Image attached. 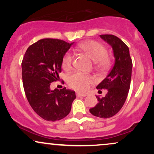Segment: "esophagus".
I'll return each mask as SVG.
<instances>
[{"mask_svg":"<svg viewBox=\"0 0 154 154\" xmlns=\"http://www.w3.org/2000/svg\"><path fill=\"white\" fill-rule=\"evenodd\" d=\"M77 97H85V96H87V94H84V93H77Z\"/></svg>","mask_w":154,"mask_h":154,"instance_id":"34e87169","label":"esophagus"}]
</instances>
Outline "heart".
Instances as JSON below:
<instances>
[{
	"label": "heart",
	"instance_id": "heart-1",
	"mask_svg": "<svg viewBox=\"0 0 154 154\" xmlns=\"http://www.w3.org/2000/svg\"><path fill=\"white\" fill-rule=\"evenodd\" d=\"M79 48L85 52L94 61L95 66L100 69L109 68L112 63V58L108 55V50L103 44L95 40H88L79 45ZM74 56L72 52L68 51L63 56L62 66L65 70L72 68ZM95 82L94 76L85 75L82 72H76L68 77V83L70 87L78 91L85 92L92 84Z\"/></svg>",
	"mask_w": 154,
	"mask_h": 154
}]
</instances>
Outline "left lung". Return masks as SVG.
Masks as SVG:
<instances>
[{"mask_svg": "<svg viewBox=\"0 0 154 154\" xmlns=\"http://www.w3.org/2000/svg\"><path fill=\"white\" fill-rule=\"evenodd\" d=\"M100 37L111 45L115 62L107 77L97 86V89H106L105 97L96 96L98 103L90 109L93 115L107 119L120 111L128 97L130 87L132 62L129 48L121 39L113 35H100Z\"/></svg>", "mask_w": 154, "mask_h": 154, "instance_id": "obj_1", "label": "left lung"}]
</instances>
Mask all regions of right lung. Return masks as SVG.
I'll return each instance as SVG.
<instances>
[{"label": "right lung", "mask_w": 154, "mask_h": 154, "mask_svg": "<svg viewBox=\"0 0 154 154\" xmlns=\"http://www.w3.org/2000/svg\"><path fill=\"white\" fill-rule=\"evenodd\" d=\"M74 43L59 39L38 40L27 48L22 62L24 93L34 111L46 121L62 119L69 114L75 92L51 90V83L59 79L63 56Z\"/></svg>", "instance_id": "add662e5"}]
</instances>
